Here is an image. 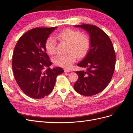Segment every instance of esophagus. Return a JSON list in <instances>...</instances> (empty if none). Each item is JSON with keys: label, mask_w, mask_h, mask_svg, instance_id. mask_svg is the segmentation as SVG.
I'll list each match as a JSON object with an SVG mask.
<instances>
[{"label": "esophagus", "mask_w": 133, "mask_h": 133, "mask_svg": "<svg viewBox=\"0 0 133 133\" xmlns=\"http://www.w3.org/2000/svg\"><path fill=\"white\" fill-rule=\"evenodd\" d=\"M64 72H65V73H69V72H70V70H69V69H64Z\"/></svg>", "instance_id": "34e87169"}]
</instances>
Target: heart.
Masks as SVG:
<instances>
[{
	"mask_svg": "<svg viewBox=\"0 0 133 133\" xmlns=\"http://www.w3.org/2000/svg\"><path fill=\"white\" fill-rule=\"evenodd\" d=\"M57 38L61 41L69 43V53L66 54H59L54 58L56 65L68 68L70 66L76 59V55L79 58L85 56L90 48V40L85 34H80L79 30L66 29L60 31L57 35ZM45 47L47 53L54 54L57 50V41L52 37H48L45 43Z\"/></svg>",
	"mask_w": 133,
	"mask_h": 133,
	"instance_id": "1",
	"label": "heart"
}]
</instances>
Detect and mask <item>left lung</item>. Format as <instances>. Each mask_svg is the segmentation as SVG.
I'll use <instances>...</instances> for the list:
<instances>
[{"instance_id": "obj_1", "label": "left lung", "mask_w": 133, "mask_h": 133, "mask_svg": "<svg viewBox=\"0 0 133 133\" xmlns=\"http://www.w3.org/2000/svg\"><path fill=\"white\" fill-rule=\"evenodd\" d=\"M89 34L90 49L78 66L87 68L77 71L78 79L75 90L84 96H91L102 91L111 81L115 66L116 56L112 43L103 30L94 25H75Z\"/></svg>"}]
</instances>
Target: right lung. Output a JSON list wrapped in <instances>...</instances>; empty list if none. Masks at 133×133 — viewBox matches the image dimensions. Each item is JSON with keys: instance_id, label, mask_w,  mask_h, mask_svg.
Segmentation results:
<instances>
[{"instance_id": "obj_1", "label": "right lung", "mask_w": 133, "mask_h": 133, "mask_svg": "<svg viewBox=\"0 0 133 133\" xmlns=\"http://www.w3.org/2000/svg\"><path fill=\"white\" fill-rule=\"evenodd\" d=\"M57 27L35 28L23 34L15 45L12 69L18 85L28 96L42 99L53 90L61 68L51 69V62L46 53L45 43Z\"/></svg>"}]
</instances>
